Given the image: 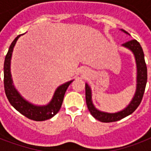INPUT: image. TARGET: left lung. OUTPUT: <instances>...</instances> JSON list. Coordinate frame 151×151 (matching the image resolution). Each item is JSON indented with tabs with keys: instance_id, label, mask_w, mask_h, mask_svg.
<instances>
[{
	"instance_id": "left-lung-1",
	"label": "left lung",
	"mask_w": 151,
	"mask_h": 151,
	"mask_svg": "<svg viewBox=\"0 0 151 151\" xmlns=\"http://www.w3.org/2000/svg\"><path fill=\"white\" fill-rule=\"evenodd\" d=\"M125 34L129 33L125 30L122 29ZM125 48L133 52L135 58H136V66H137V85H136V91L134 96L133 99L132 100L128 106L124 110L120 112L114 113V114H109V113L101 112L99 110L95 108L92 102V95H91V89L88 85H85V98H86V104L88 109L91 113V114L96 118L99 120V122L107 123V122H114L119 121L124 117L129 116L137 109L141 101L143 99L144 91H145L147 81V68L146 65L145 59H144V54H143V48L141 47L140 44L138 41L133 39L127 41L122 45Z\"/></svg>"
}]
</instances>
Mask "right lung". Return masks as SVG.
Listing matches in <instances>:
<instances>
[{"mask_svg":"<svg viewBox=\"0 0 151 151\" xmlns=\"http://www.w3.org/2000/svg\"><path fill=\"white\" fill-rule=\"evenodd\" d=\"M20 36L21 35L16 37L15 40L12 41V43L11 44L4 59V86L6 96L8 98L9 103H11V105L27 118L36 122H42V121L50 119L60 110L65 92L73 81H68L59 86L55 92L52 101L47 106H34L25 100L24 99H22V97L19 94V92L16 91V89L14 88V85H12V80L10 72L11 58L12 55L13 48Z\"/></svg>","mask_w":151,"mask_h":151,"instance_id":"right-lung-1","label":"right lung"}]
</instances>
